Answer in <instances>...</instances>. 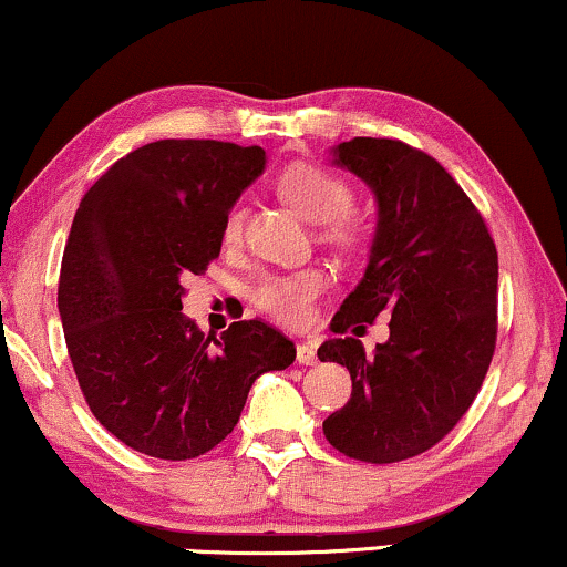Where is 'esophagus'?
Wrapping results in <instances>:
<instances>
[{
	"mask_svg": "<svg viewBox=\"0 0 567 567\" xmlns=\"http://www.w3.org/2000/svg\"><path fill=\"white\" fill-rule=\"evenodd\" d=\"M296 359H298V364H301V367H313L319 361L317 349H313V346H309V343H298Z\"/></svg>",
	"mask_w": 567,
	"mask_h": 567,
	"instance_id": "34e87169",
	"label": "esophagus"
}]
</instances>
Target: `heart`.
<instances>
[{
    "instance_id": "obj_1",
    "label": "heart",
    "mask_w": 567,
    "mask_h": 567,
    "mask_svg": "<svg viewBox=\"0 0 567 567\" xmlns=\"http://www.w3.org/2000/svg\"><path fill=\"white\" fill-rule=\"evenodd\" d=\"M277 189L298 214L309 221H322V231L338 248H353L364 235L361 218L353 214V187L343 176L319 166V163L298 161L282 168L277 176ZM243 237V208L231 206L224 216L221 240L237 245ZM330 279L317 266L269 275L254 288V306L275 322L285 327H306L313 317V303L322 298Z\"/></svg>"
}]
</instances>
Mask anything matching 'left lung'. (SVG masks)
<instances>
[{
    "label": "left lung",
    "mask_w": 567,
    "mask_h": 567,
    "mask_svg": "<svg viewBox=\"0 0 567 567\" xmlns=\"http://www.w3.org/2000/svg\"><path fill=\"white\" fill-rule=\"evenodd\" d=\"M336 163L378 197V231L332 332L391 313V338L367 357L332 338L317 357L351 372V401L324 420L340 454L372 465L412 460L465 417L496 349L499 261L481 210L433 155L399 140L353 136ZM353 330V332H357Z\"/></svg>",
    "instance_id": "obj_1"
}]
</instances>
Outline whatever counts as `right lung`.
Here are the masks:
<instances>
[{
  "mask_svg": "<svg viewBox=\"0 0 567 567\" xmlns=\"http://www.w3.org/2000/svg\"><path fill=\"white\" fill-rule=\"evenodd\" d=\"M264 163L256 145L150 142L115 161L73 216L58 285L68 357L94 417L134 452H210L258 374L296 359L261 319L214 338L182 313V279L221 254L224 216Z\"/></svg>",
  "mask_w": 567,
  "mask_h": 567,
  "instance_id": "add662e5",
  "label": "right lung"
}]
</instances>
